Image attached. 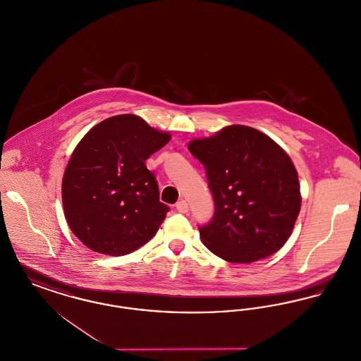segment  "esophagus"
<instances>
[{
  "mask_svg": "<svg viewBox=\"0 0 361 361\" xmlns=\"http://www.w3.org/2000/svg\"><path fill=\"white\" fill-rule=\"evenodd\" d=\"M176 208H177V211H178V212H181V214H185V212H188V203H187L185 200H180V202H177Z\"/></svg>",
  "mask_w": 361,
  "mask_h": 361,
  "instance_id": "obj_1",
  "label": "esophagus"
}]
</instances>
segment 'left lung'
I'll return each instance as SVG.
<instances>
[{
	"instance_id": "left-lung-1",
	"label": "left lung",
	"mask_w": 361,
	"mask_h": 361,
	"mask_svg": "<svg viewBox=\"0 0 361 361\" xmlns=\"http://www.w3.org/2000/svg\"><path fill=\"white\" fill-rule=\"evenodd\" d=\"M188 150L206 168L215 202L212 221L199 228L207 249L237 264L281 249L302 206L290 155L272 137L240 124L193 139Z\"/></svg>"
}]
</instances>
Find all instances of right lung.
Returning a JSON list of instances; mask_svg holds the SVG:
<instances>
[{
  "mask_svg": "<svg viewBox=\"0 0 361 361\" xmlns=\"http://www.w3.org/2000/svg\"><path fill=\"white\" fill-rule=\"evenodd\" d=\"M171 140L137 115H116L86 133L62 180L65 218L93 252L124 256L157 234L169 207L145 161Z\"/></svg>",
  "mask_w": 361,
  "mask_h": 361,
  "instance_id": "obj_1",
  "label": "right lung"
}]
</instances>
